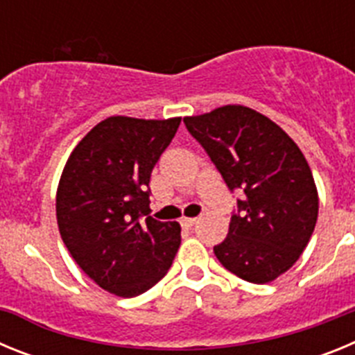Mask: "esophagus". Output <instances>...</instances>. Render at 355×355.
Returning a JSON list of instances; mask_svg holds the SVG:
<instances>
[{"label":"esophagus","instance_id":"esophagus-1","mask_svg":"<svg viewBox=\"0 0 355 355\" xmlns=\"http://www.w3.org/2000/svg\"><path fill=\"white\" fill-rule=\"evenodd\" d=\"M196 222L197 218H192V216H184V218H181V225H184V227H192Z\"/></svg>","mask_w":355,"mask_h":355}]
</instances>
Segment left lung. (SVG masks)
Instances as JSON below:
<instances>
[{
  "label": "left lung",
  "mask_w": 355,
  "mask_h": 355,
  "mask_svg": "<svg viewBox=\"0 0 355 355\" xmlns=\"http://www.w3.org/2000/svg\"><path fill=\"white\" fill-rule=\"evenodd\" d=\"M183 122L229 190L241 192L227 238L213 252L243 281L270 283L300 258L318 218V193L302 150L247 106L227 105Z\"/></svg>",
  "instance_id": "8db88e82"
}]
</instances>
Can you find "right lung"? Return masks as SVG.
<instances>
[{
    "mask_svg": "<svg viewBox=\"0 0 355 355\" xmlns=\"http://www.w3.org/2000/svg\"><path fill=\"white\" fill-rule=\"evenodd\" d=\"M180 122L105 119L74 147L62 172L56 192L62 240L81 270L119 297L155 286L180 249V224L149 215L150 172Z\"/></svg>",
    "mask_w": 355,
    "mask_h": 355,
    "instance_id": "obj_1",
    "label": "right lung"
}]
</instances>
